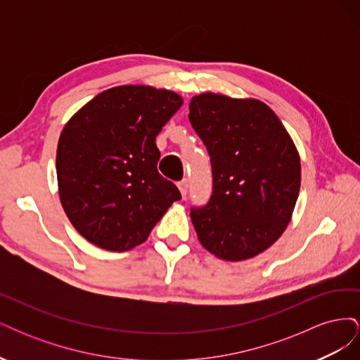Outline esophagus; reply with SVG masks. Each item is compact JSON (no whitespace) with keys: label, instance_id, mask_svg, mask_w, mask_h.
Here are the masks:
<instances>
[{"label":"esophagus","instance_id":"1","mask_svg":"<svg viewBox=\"0 0 360 360\" xmlns=\"http://www.w3.org/2000/svg\"><path fill=\"white\" fill-rule=\"evenodd\" d=\"M188 188H189V181H188V179H183L181 181H179V189H180V193H181V197H183V198H186V195H188Z\"/></svg>","mask_w":360,"mask_h":360}]
</instances>
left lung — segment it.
Masks as SVG:
<instances>
[{
  "mask_svg": "<svg viewBox=\"0 0 360 360\" xmlns=\"http://www.w3.org/2000/svg\"><path fill=\"white\" fill-rule=\"evenodd\" d=\"M189 120L212 162L213 192L191 217L198 240L225 261L252 258L274 245L291 219L300 158L287 129L257 99L202 93Z\"/></svg>",
  "mask_w": 360,
  "mask_h": 360,
  "instance_id": "left-lung-1",
  "label": "left lung"
}]
</instances>
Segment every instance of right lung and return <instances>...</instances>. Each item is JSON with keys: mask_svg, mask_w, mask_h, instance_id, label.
Listing matches in <instances>:
<instances>
[{"mask_svg": "<svg viewBox=\"0 0 360 360\" xmlns=\"http://www.w3.org/2000/svg\"><path fill=\"white\" fill-rule=\"evenodd\" d=\"M181 105L169 90L120 85L97 94L64 126L56 162L60 201L90 243L112 252L144 243L181 198L158 171L155 143Z\"/></svg>", "mask_w": 360, "mask_h": 360, "instance_id": "add662e5", "label": "right lung"}]
</instances>
